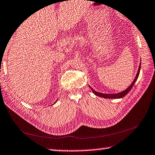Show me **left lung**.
Returning a JSON list of instances; mask_svg holds the SVG:
<instances>
[{"instance_id":"left-lung-1","label":"left lung","mask_w":155,"mask_h":155,"mask_svg":"<svg viewBox=\"0 0 155 155\" xmlns=\"http://www.w3.org/2000/svg\"><path fill=\"white\" fill-rule=\"evenodd\" d=\"M140 66H141V62L140 63V65H139V68H138V72L136 73V75L135 78H134V81L132 82V83L131 84V85L127 88L125 90H124L122 92H120V93H117V94H104V93H101V92H98V91H96L95 90H94V89L91 88V87L89 86V87H90V89H91V91H93V93L95 94L96 96H99V97H102V98H123L124 96H125L127 95V94L129 92L130 90H131L132 87L135 84V82H136V80H137L138 76H139V73H140Z\"/></svg>"}]
</instances>
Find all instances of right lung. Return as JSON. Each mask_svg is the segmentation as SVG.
Masks as SVG:
<instances>
[{"mask_svg":"<svg viewBox=\"0 0 155 155\" xmlns=\"http://www.w3.org/2000/svg\"><path fill=\"white\" fill-rule=\"evenodd\" d=\"M56 102H57V101H56ZM56 102H55V103H56Z\"/></svg>","mask_w":155,"mask_h":155,"instance_id":"right-lung-1","label":"right lung"}]
</instances>
